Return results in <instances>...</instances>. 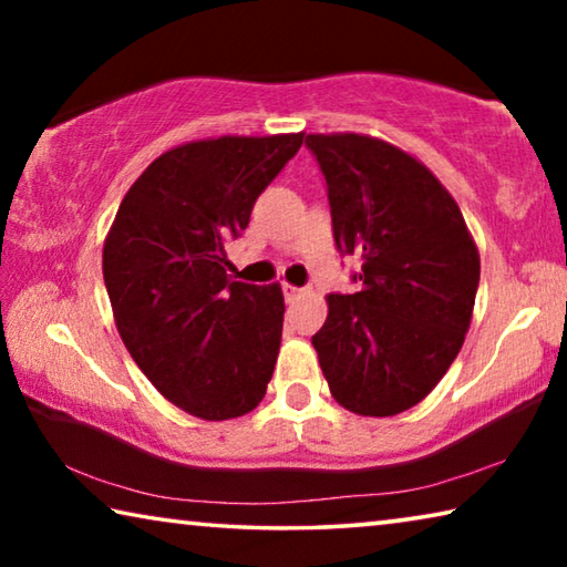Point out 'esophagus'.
<instances>
[{
  "label": "esophagus",
  "mask_w": 567,
  "mask_h": 567,
  "mask_svg": "<svg viewBox=\"0 0 567 567\" xmlns=\"http://www.w3.org/2000/svg\"><path fill=\"white\" fill-rule=\"evenodd\" d=\"M282 295H285V300L290 302V300H295V297H300V295H302V290H300V287H295V285H287V282H282Z\"/></svg>",
  "instance_id": "1"
}]
</instances>
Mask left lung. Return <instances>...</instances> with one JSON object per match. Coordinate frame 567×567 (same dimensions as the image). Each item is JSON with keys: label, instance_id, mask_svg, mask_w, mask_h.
Here are the masks:
<instances>
[{"label": "left lung", "instance_id": "8db88e82", "mask_svg": "<svg viewBox=\"0 0 567 567\" xmlns=\"http://www.w3.org/2000/svg\"><path fill=\"white\" fill-rule=\"evenodd\" d=\"M324 175L332 237L358 255L360 290L328 295L312 334L332 398L390 417L430 395L465 342L480 255L450 192L408 152L364 134H307Z\"/></svg>", "mask_w": 567, "mask_h": 567}]
</instances>
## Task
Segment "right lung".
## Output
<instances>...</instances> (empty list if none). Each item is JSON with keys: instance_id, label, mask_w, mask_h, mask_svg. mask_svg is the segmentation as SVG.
Listing matches in <instances>:
<instances>
[{"instance_id": "add662e5", "label": "right lung", "mask_w": 567, "mask_h": 567, "mask_svg": "<svg viewBox=\"0 0 567 567\" xmlns=\"http://www.w3.org/2000/svg\"><path fill=\"white\" fill-rule=\"evenodd\" d=\"M302 137H219L165 152L124 195L104 239V285L124 348L195 417L245 415L272 378L282 290L233 280L225 247Z\"/></svg>"}]
</instances>
